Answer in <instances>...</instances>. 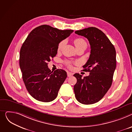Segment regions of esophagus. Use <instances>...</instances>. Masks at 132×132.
I'll list each match as a JSON object with an SVG mask.
<instances>
[{
    "label": "esophagus",
    "instance_id": "1",
    "mask_svg": "<svg viewBox=\"0 0 132 132\" xmlns=\"http://www.w3.org/2000/svg\"><path fill=\"white\" fill-rule=\"evenodd\" d=\"M73 75V73L72 72H67V76L68 77H71Z\"/></svg>",
    "mask_w": 132,
    "mask_h": 132
}]
</instances>
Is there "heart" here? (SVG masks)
Instances as JSON below:
<instances>
[{"instance_id":"b5f03b06","label":"heart","mask_w":132,"mask_h":132,"mask_svg":"<svg viewBox=\"0 0 132 132\" xmlns=\"http://www.w3.org/2000/svg\"><path fill=\"white\" fill-rule=\"evenodd\" d=\"M73 43L75 45L76 47H78V46H80L83 44H86V42L85 41L84 39H83L82 38H76L74 40ZM64 44V41H62L61 42H60V43L58 45V47H57V51H60L62 47H63ZM67 65L69 67V68H71L72 67L71 63L70 62H67Z\"/></svg>"}]
</instances>
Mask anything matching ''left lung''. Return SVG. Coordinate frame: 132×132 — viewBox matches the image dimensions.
Masks as SVG:
<instances>
[{
  "label": "left lung",
  "instance_id": "1",
  "mask_svg": "<svg viewBox=\"0 0 132 132\" xmlns=\"http://www.w3.org/2000/svg\"><path fill=\"white\" fill-rule=\"evenodd\" d=\"M75 34L86 38L90 46L89 57L83 66L89 75L84 78L79 73L73 75L77 78L75 96L82 104H93L101 100L111 86L116 67V50L106 35L96 28L77 30Z\"/></svg>",
  "mask_w": 132,
  "mask_h": 132
}]
</instances>
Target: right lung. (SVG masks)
I'll use <instances>...</instances> for the list:
<instances>
[{"label": "right lung", "mask_w": 132, "mask_h": 132, "mask_svg": "<svg viewBox=\"0 0 132 132\" xmlns=\"http://www.w3.org/2000/svg\"><path fill=\"white\" fill-rule=\"evenodd\" d=\"M72 32L42 25L32 30L23 43L19 60L22 79L29 94L36 100L49 102L57 97L67 72L62 69L51 71L47 64L57 54L59 43Z\"/></svg>", "instance_id": "add662e5"}]
</instances>
